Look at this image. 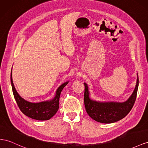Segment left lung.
Masks as SVG:
<instances>
[{
  "mask_svg": "<svg viewBox=\"0 0 148 148\" xmlns=\"http://www.w3.org/2000/svg\"><path fill=\"white\" fill-rule=\"evenodd\" d=\"M84 90V105L87 113L97 122L109 124L117 122L127 116L133 106L137 95L139 79L137 80L135 88L131 96L126 101L120 102H101L91 99L90 97L89 86L86 82Z\"/></svg>",
  "mask_w": 148,
  "mask_h": 148,
  "instance_id": "obj_1",
  "label": "left lung"
}]
</instances>
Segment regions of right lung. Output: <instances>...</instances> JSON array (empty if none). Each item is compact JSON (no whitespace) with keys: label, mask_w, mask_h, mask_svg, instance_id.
<instances>
[{"label":"right lung","mask_w":148,"mask_h":148,"mask_svg":"<svg viewBox=\"0 0 148 148\" xmlns=\"http://www.w3.org/2000/svg\"><path fill=\"white\" fill-rule=\"evenodd\" d=\"M12 70L10 73V82L15 99L22 113L32 119L45 121L50 119L58 112L59 107V97L60 93L69 81L65 82L57 89L54 97L50 100L31 103L22 98L16 90L14 85L12 76Z\"/></svg>","instance_id":"obj_1"}]
</instances>
